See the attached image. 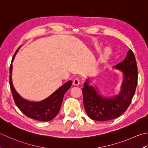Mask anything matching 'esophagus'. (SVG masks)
<instances>
[{
    "label": "esophagus",
    "instance_id": "1",
    "mask_svg": "<svg viewBox=\"0 0 148 148\" xmlns=\"http://www.w3.org/2000/svg\"><path fill=\"white\" fill-rule=\"evenodd\" d=\"M73 84L74 86H78L80 84V80L77 78H75V79H74V80H73Z\"/></svg>",
    "mask_w": 148,
    "mask_h": 148
}]
</instances>
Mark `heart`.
I'll list each match as a JSON object with an SVG mask.
<instances>
[{"label": "heart", "instance_id": "obj_1", "mask_svg": "<svg viewBox=\"0 0 148 148\" xmlns=\"http://www.w3.org/2000/svg\"><path fill=\"white\" fill-rule=\"evenodd\" d=\"M110 55H111V51L109 49H106L104 52L103 56H102V57H103V59L104 60H107L109 58Z\"/></svg>", "mask_w": 148, "mask_h": 148}]
</instances>
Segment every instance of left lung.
<instances>
[{
  "label": "left lung",
  "mask_w": 148,
  "mask_h": 148,
  "mask_svg": "<svg viewBox=\"0 0 148 148\" xmlns=\"http://www.w3.org/2000/svg\"><path fill=\"white\" fill-rule=\"evenodd\" d=\"M113 68L121 71L123 82L118 95L105 97L97 87L89 85L86 79L82 88L84 106L89 118L106 121L117 118L124 113L130 104L137 85V66L133 52L129 50L123 61Z\"/></svg>",
  "instance_id": "1"
}]
</instances>
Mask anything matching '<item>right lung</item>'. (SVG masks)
I'll return each mask as SVG.
<instances>
[{"mask_svg": "<svg viewBox=\"0 0 148 148\" xmlns=\"http://www.w3.org/2000/svg\"><path fill=\"white\" fill-rule=\"evenodd\" d=\"M18 49L14 54L10 69V85L14 101L16 106L26 116L41 121H49L53 119L59 113L63 97L66 92L70 88L72 80L68 81L49 97L41 101H32L22 98L15 90L12 82V62H13Z\"/></svg>", "mask_w": 148, "mask_h": 148, "instance_id": "obj_1", "label": "right lung"}]
</instances>
